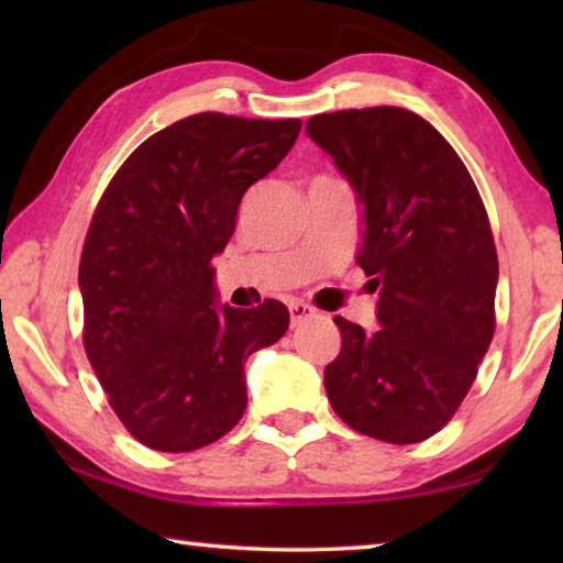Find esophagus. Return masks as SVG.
<instances>
[{
  "label": "esophagus",
  "instance_id": "esophagus-1",
  "mask_svg": "<svg viewBox=\"0 0 563 563\" xmlns=\"http://www.w3.org/2000/svg\"><path fill=\"white\" fill-rule=\"evenodd\" d=\"M288 310H290V322H292V325H300V322H305L308 318L316 316V308H310V305L302 302V300H290L288 302Z\"/></svg>",
  "mask_w": 563,
  "mask_h": 563
}]
</instances>
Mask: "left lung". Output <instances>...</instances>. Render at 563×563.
Returning <instances> with one entry per match:
<instances>
[{
  "label": "left lung",
  "mask_w": 563,
  "mask_h": 563,
  "mask_svg": "<svg viewBox=\"0 0 563 563\" xmlns=\"http://www.w3.org/2000/svg\"><path fill=\"white\" fill-rule=\"evenodd\" d=\"M305 131L355 190L357 263L379 292V328L335 318L342 347L325 367L330 405L375 440H430L470 393L494 338L499 261L479 190L415 111L318 113Z\"/></svg>",
  "instance_id": "obj_1"
}]
</instances>
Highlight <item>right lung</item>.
<instances>
[{
	"label": "right lung",
	"instance_id": "obj_1",
	"mask_svg": "<svg viewBox=\"0 0 563 563\" xmlns=\"http://www.w3.org/2000/svg\"><path fill=\"white\" fill-rule=\"evenodd\" d=\"M302 123L196 113L146 139L103 190L79 263L84 347L141 444L194 452L247 405L245 360L278 342L288 308L221 305L213 258L245 190L278 168Z\"/></svg>",
	"mask_w": 563,
	"mask_h": 563
}]
</instances>
